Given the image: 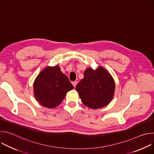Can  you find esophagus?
I'll return each instance as SVG.
<instances>
[{
    "label": "esophagus",
    "instance_id": "obj_1",
    "mask_svg": "<svg viewBox=\"0 0 154 154\" xmlns=\"http://www.w3.org/2000/svg\"><path fill=\"white\" fill-rule=\"evenodd\" d=\"M72 83L73 86H74V87H75L76 85H77V81H74V82H73Z\"/></svg>",
    "mask_w": 154,
    "mask_h": 154
}]
</instances>
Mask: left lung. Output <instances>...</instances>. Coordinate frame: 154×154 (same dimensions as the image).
<instances>
[{
  "label": "left lung",
  "instance_id": "8db88e82",
  "mask_svg": "<svg viewBox=\"0 0 154 154\" xmlns=\"http://www.w3.org/2000/svg\"><path fill=\"white\" fill-rule=\"evenodd\" d=\"M75 90L83 103L90 108L98 109L108 105L113 98L115 83L109 72L103 67L96 69L88 68Z\"/></svg>",
  "mask_w": 154,
  "mask_h": 154
}]
</instances>
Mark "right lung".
<instances>
[{
  "mask_svg": "<svg viewBox=\"0 0 154 154\" xmlns=\"http://www.w3.org/2000/svg\"><path fill=\"white\" fill-rule=\"evenodd\" d=\"M72 89L74 86L57 64L42 69L33 83L35 99L40 105L48 108L58 106L66 93Z\"/></svg>",
  "mask_w": 154,
  "mask_h": 154,
  "instance_id": "obj_1",
  "label": "right lung"
}]
</instances>
